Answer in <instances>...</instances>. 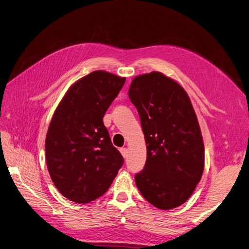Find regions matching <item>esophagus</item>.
Instances as JSON below:
<instances>
[{
    "label": "esophagus",
    "mask_w": 249,
    "mask_h": 249,
    "mask_svg": "<svg viewBox=\"0 0 249 249\" xmlns=\"http://www.w3.org/2000/svg\"><path fill=\"white\" fill-rule=\"evenodd\" d=\"M120 151H121V154H122V156H123L124 158H126V157H127V149H126L125 147L120 148Z\"/></svg>",
    "instance_id": "1"
}]
</instances>
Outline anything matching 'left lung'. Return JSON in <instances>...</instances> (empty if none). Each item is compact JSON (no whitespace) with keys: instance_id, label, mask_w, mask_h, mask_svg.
I'll return each instance as SVG.
<instances>
[{"instance_id":"8db88e82","label":"left lung","mask_w":249,"mask_h":249,"mask_svg":"<svg viewBox=\"0 0 249 249\" xmlns=\"http://www.w3.org/2000/svg\"><path fill=\"white\" fill-rule=\"evenodd\" d=\"M129 99L141 119L147 158L135 176L140 193L159 209L185 203L204 170L199 122L184 88L161 72L132 80Z\"/></svg>"}]
</instances>
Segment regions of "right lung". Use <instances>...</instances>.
<instances>
[{
	"label": "right lung",
	"mask_w": 249,
	"mask_h": 249,
	"mask_svg": "<svg viewBox=\"0 0 249 249\" xmlns=\"http://www.w3.org/2000/svg\"><path fill=\"white\" fill-rule=\"evenodd\" d=\"M124 83L110 72L92 71L69 87L53 113L45 141L47 168L70 201L85 204L103 196L122 167L103 117Z\"/></svg>",
	"instance_id": "obj_1"
}]
</instances>
